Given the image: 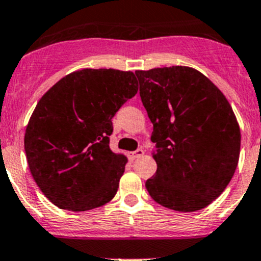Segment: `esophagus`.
<instances>
[{
  "instance_id": "34e87169",
  "label": "esophagus",
  "mask_w": 261,
  "mask_h": 261,
  "mask_svg": "<svg viewBox=\"0 0 261 261\" xmlns=\"http://www.w3.org/2000/svg\"><path fill=\"white\" fill-rule=\"evenodd\" d=\"M144 154V151L142 148H139V149H137V151H134V152H130L129 153V159L132 160V161H133V160H136V159H138V157H142Z\"/></svg>"
}]
</instances>
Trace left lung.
I'll return each mask as SVG.
<instances>
[{
  "mask_svg": "<svg viewBox=\"0 0 261 261\" xmlns=\"http://www.w3.org/2000/svg\"><path fill=\"white\" fill-rule=\"evenodd\" d=\"M136 74L156 143L157 171L146 181L147 192L176 212L205 208L226 189L239 164L241 133L228 100L192 67Z\"/></svg>",
  "mask_w": 261,
  "mask_h": 261,
  "instance_id": "1",
  "label": "left lung"
}]
</instances>
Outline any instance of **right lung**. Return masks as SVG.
Instances as JSON below:
<instances>
[{
  "label": "right lung",
  "mask_w": 261,
  "mask_h": 261,
  "mask_svg": "<svg viewBox=\"0 0 261 261\" xmlns=\"http://www.w3.org/2000/svg\"><path fill=\"white\" fill-rule=\"evenodd\" d=\"M138 91L133 72L84 68L38 101L24 137L28 165L42 193L61 210L85 212L109 203L128 159L109 147L112 118Z\"/></svg>",
  "instance_id": "obj_1"
}]
</instances>
